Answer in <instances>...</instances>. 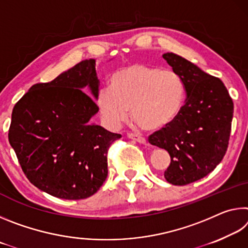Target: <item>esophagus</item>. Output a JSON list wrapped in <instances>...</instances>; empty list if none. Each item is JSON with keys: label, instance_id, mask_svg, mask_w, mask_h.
<instances>
[{"label": "esophagus", "instance_id": "esophagus-1", "mask_svg": "<svg viewBox=\"0 0 248 248\" xmlns=\"http://www.w3.org/2000/svg\"><path fill=\"white\" fill-rule=\"evenodd\" d=\"M127 137L129 138V139H131V140H133V141L138 142V143H142V144H144L145 142H146L145 138L141 137V136H139V134H137V133H131V132H129V133H127Z\"/></svg>", "mask_w": 248, "mask_h": 248}]
</instances>
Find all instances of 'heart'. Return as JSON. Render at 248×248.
Returning a JSON list of instances; mask_svg holds the SVG:
<instances>
[{"label":"heart","mask_w":248,"mask_h":248,"mask_svg":"<svg viewBox=\"0 0 248 248\" xmlns=\"http://www.w3.org/2000/svg\"><path fill=\"white\" fill-rule=\"evenodd\" d=\"M186 91L183 79L173 70L131 64L117 71L109 79V91L99 93L97 103L112 124L127 121L148 131H156L174 123L183 110Z\"/></svg>","instance_id":"1"}]
</instances>
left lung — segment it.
<instances>
[{"label":"left lung","instance_id":"left-lung-1","mask_svg":"<svg viewBox=\"0 0 248 248\" xmlns=\"http://www.w3.org/2000/svg\"><path fill=\"white\" fill-rule=\"evenodd\" d=\"M163 58L183 79L187 98L178 118L151 134L149 142L170 153L165 179L184 186L203 178L222 161L229 145L234 106L220 78L175 53H164Z\"/></svg>","mask_w":248,"mask_h":248}]
</instances>
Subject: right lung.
Instances as JSON below:
<instances>
[{"mask_svg":"<svg viewBox=\"0 0 248 248\" xmlns=\"http://www.w3.org/2000/svg\"><path fill=\"white\" fill-rule=\"evenodd\" d=\"M95 60H84L49 83H38L15 104L8 130L24 174L61 199L93 196L106 180L107 153L121 134L90 124L98 106Z\"/></svg>","mask_w":248,"mask_h":248,"instance_id":"right-lung-1","label":"right lung"}]
</instances>
